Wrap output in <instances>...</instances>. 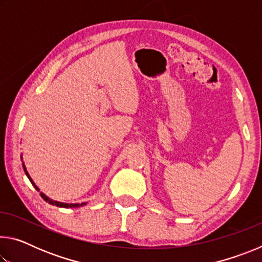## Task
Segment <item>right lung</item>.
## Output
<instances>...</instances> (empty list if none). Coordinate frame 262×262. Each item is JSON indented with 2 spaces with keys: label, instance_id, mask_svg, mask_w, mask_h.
Listing matches in <instances>:
<instances>
[{
  "label": "right lung",
  "instance_id": "1",
  "mask_svg": "<svg viewBox=\"0 0 262 262\" xmlns=\"http://www.w3.org/2000/svg\"><path fill=\"white\" fill-rule=\"evenodd\" d=\"M21 159H23V157H20ZM23 168H24V172H25V174H26V177H28V178L30 179V181H31V184L33 185V187L38 190V192H40V190H39V188L37 187V186H35V184H34V181L32 180V178H31L30 177V174H29V172L26 171V167H25V165H24V163H23ZM40 195H41V198L43 199V200H45L46 202H48L50 203V205H54V206H56V207H61V208H77V207H79V206H83V205H86L85 202L84 203H81V205H79V203H63V202H57V201H53L52 199H50L48 196H46L45 194H43L42 192H40Z\"/></svg>",
  "mask_w": 262,
  "mask_h": 262
}]
</instances>
